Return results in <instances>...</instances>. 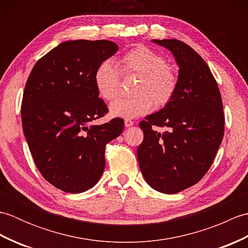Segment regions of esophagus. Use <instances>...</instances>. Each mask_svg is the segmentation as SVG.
<instances>
[{
  "label": "esophagus",
  "mask_w": 248,
  "mask_h": 248,
  "mask_svg": "<svg viewBox=\"0 0 248 248\" xmlns=\"http://www.w3.org/2000/svg\"><path fill=\"white\" fill-rule=\"evenodd\" d=\"M133 124H134V121H132L131 119H124V125L127 128L131 127V125H133Z\"/></svg>",
  "instance_id": "esophagus-1"
}]
</instances>
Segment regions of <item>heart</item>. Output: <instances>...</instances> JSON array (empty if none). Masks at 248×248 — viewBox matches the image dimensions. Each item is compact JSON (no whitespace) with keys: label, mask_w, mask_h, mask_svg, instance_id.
<instances>
[{"label":"heart","mask_w":248,"mask_h":248,"mask_svg":"<svg viewBox=\"0 0 248 248\" xmlns=\"http://www.w3.org/2000/svg\"><path fill=\"white\" fill-rule=\"evenodd\" d=\"M124 76H138L134 96L118 99L110 104L115 117L135 118L154 108H162L170 103L178 88V75L173 67L166 64L165 57L145 46H138L119 60ZM94 86L100 97L107 101L117 98L120 87V72L110 61L100 64L93 75Z\"/></svg>","instance_id":"heart-1"}]
</instances>
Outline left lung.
Returning a JSON list of instances; mask_svg holds the SVG:
<instances>
[{
	"label": "left lung",
	"mask_w": 248,
	"mask_h": 248,
	"mask_svg": "<svg viewBox=\"0 0 248 248\" xmlns=\"http://www.w3.org/2000/svg\"><path fill=\"white\" fill-rule=\"evenodd\" d=\"M170 50L179 66L171 101L140 123L144 140L138 160L145 180L155 191L175 194L202 180L222 143L223 102L217 83L203 59L177 39H154ZM155 126L166 127L160 134Z\"/></svg>",
	"instance_id": "8db88e82"
}]
</instances>
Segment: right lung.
Listing matches in <instances>:
<instances>
[{"mask_svg":"<svg viewBox=\"0 0 248 248\" xmlns=\"http://www.w3.org/2000/svg\"><path fill=\"white\" fill-rule=\"evenodd\" d=\"M118 51L109 40H69L36 62L25 84L21 118L35 164L52 186L82 193L101 178L105 145L124 119L94 125L108 112L94 86L97 67Z\"/></svg>","mask_w":248,"mask_h":248,"instance_id":"obj_1","label":"right lung"}]
</instances>
